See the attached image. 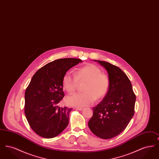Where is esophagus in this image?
<instances>
[{
	"label": "esophagus",
	"mask_w": 159,
	"mask_h": 159,
	"mask_svg": "<svg viewBox=\"0 0 159 159\" xmlns=\"http://www.w3.org/2000/svg\"><path fill=\"white\" fill-rule=\"evenodd\" d=\"M76 110H79V111H81V110H82L83 108H81V107H76Z\"/></svg>",
	"instance_id": "34e87169"
}]
</instances>
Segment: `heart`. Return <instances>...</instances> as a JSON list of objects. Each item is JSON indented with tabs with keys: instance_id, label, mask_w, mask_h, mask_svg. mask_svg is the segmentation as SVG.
<instances>
[{
	"instance_id": "1",
	"label": "heart",
	"mask_w": 159,
	"mask_h": 159,
	"mask_svg": "<svg viewBox=\"0 0 159 159\" xmlns=\"http://www.w3.org/2000/svg\"><path fill=\"white\" fill-rule=\"evenodd\" d=\"M78 81H86L84 85V92L69 96L67 102L70 106L80 107L90 106L97 98L104 97L110 84L108 77L93 64H88L79 68L75 74L71 71L67 72L62 78V86L68 93H73L76 91Z\"/></svg>"
}]
</instances>
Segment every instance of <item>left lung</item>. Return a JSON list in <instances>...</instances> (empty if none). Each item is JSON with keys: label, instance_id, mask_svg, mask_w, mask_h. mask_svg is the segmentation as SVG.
Wrapping results in <instances>:
<instances>
[{"label": "left lung", "instance_id": "left-lung-1", "mask_svg": "<svg viewBox=\"0 0 159 159\" xmlns=\"http://www.w3.org/2000/svg\"><path fill=\"white\" fill-rule=\"evenodd\" d=\"M93 61L106 68L110 84L105 97L93 108L88 126L99 138L111 139L121 133L133 117L136 96L130 80L120 68L106 61Z\"/></svg>", "mask_w": 159, "mask_h": 159}]
</instances>
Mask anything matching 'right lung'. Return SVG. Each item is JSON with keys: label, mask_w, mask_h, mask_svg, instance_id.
Segmentation results:
<instances>
[{"label": "right lung", "mask_w": 159, "mask_h": 159, "mask_svg": "<svg viewBox=\"0 0 159 159\" xmlns=\"http://www.w3.org/2000/svg\"><path fill=\"white\" fill-rule=\"evenodd\" d=\"M79 62L82 61L77 58L58 59L46 64L33 76L25 92L24 113L38 135L54 138L68 126L72 108L58 106L64 97L62 78Z\"/></svg>", "instance_id": "right-lung-1"}]
</instances>
